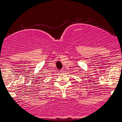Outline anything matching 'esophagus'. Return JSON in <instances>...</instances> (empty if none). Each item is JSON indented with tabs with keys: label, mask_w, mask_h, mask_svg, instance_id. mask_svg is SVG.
I'll return each instance as SVG.
<instances>
[{
	"label": "esophagus",
	"mask_w": 122,
	"mask_h": 122,
	"mask_svg": "<svg viewBox=\"0 0 122 122\" xmlns=\"http://www.w3.org/2000/svg\"><path fill=\"white\" fill-rule=\"evenodd\" d=\"M64 70H63V69H61V73H64Z\"/></svg>",
	"instance_id": "1"
}]
</instances>
